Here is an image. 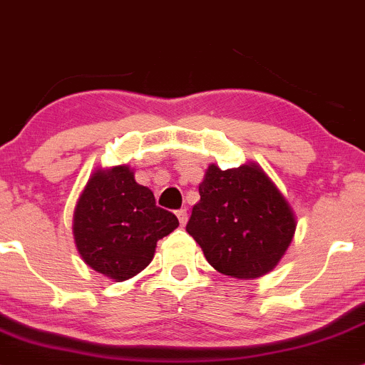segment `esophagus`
I'll return each mask as SVG.
<instances>
[{"label": "esophagus", "mask_w": 365, "mask_h": 365, "mask_svg": "<svg viewBox=\"0 0 365 365\" xmlns=\"http://www.w3.org/2000/svg\"><path fill=\"white\" fill-rule=\"evenodd\" d=\"M177 216H178V221H180V225H185V223H187V220H188V215H187V209H185V207L178 209V211H177Z\"/></svg>", "instance_id": "esophagus-1"}]
</instances>
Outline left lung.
<instances>
[{
	"label": "left lung",
	"instance_id": "left-lung-1",
	"mask_svg": "<svg viewBox=\"0 0 365 365\" xmlns=\"http://www.w3.org/2000/svg\"><path fill=\"white\" fill-rule=\"evenodd\" d=\"M187 232L207 262L232 278L269 273L295 233V217L274 183L255 165L220 170L211 165L199 185Z\"/></svg>",
	"mask_w": 365,
	"mask_h": 365
}]
</instances>
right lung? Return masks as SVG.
<instances>
[{"mask_svg": "<svg viewBox=\"0 0 365 365\" xmlns=\"http://www.w3.org/2000/svg\"><path fill=\"white\" fill-rule=\"evenodd\" d=\"M178 226L173 212L128 166L96 171L73 212V237L87 266L115 282L132 278L153 261L158 240Z\"/></svg>", "mask_w": 365, "mask_h": 365, "instance_id": "add662e5", "label": "right lung"}]
</instances>
